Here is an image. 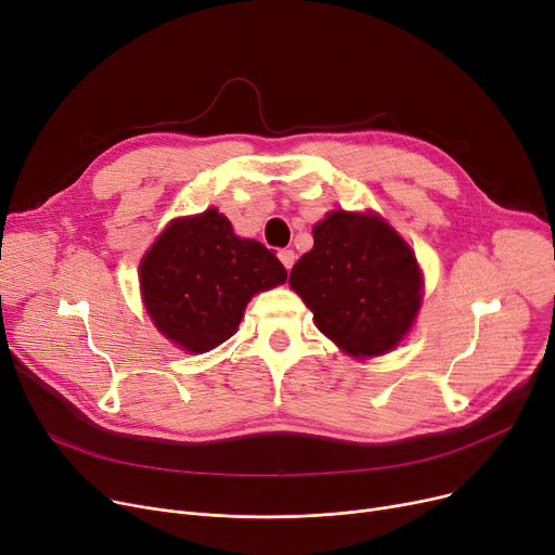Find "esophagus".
<instances>
[{
	"mask_svg": "<svg viewBox=\"0 0 555 555\" xmlns=\"http://www.w3.org/2000/svg\"><path fill=\"white\" fill-rule=\"evenodd\" d=\"M295 258H297V256H295L293 249H281V251H279V260L283 262L285 270H289V268L295 266Z\"/></svg>",
	"mask_w": 555,
	"mask_h": 555,
	"instance_id": "34e87169",
	"label": "esophagus"
}]
</instances>
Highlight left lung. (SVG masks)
I'll return each instance as SVG.
<instances>
[{"label": "left lung", "mask_w": 555, "mask_h": 555, "mask_svg": "<svg viewBox=\"0 0 555 555\" xmlns=\"http://www.w3.org/2000/svg\"><path fill=\"white\" fill-rule=\"evenodd\" d=\"M312 238L289 285L312 310L317 328L356 358L391 351L421 306L412 249L385 220L346 211L328 214Z\"/></svg>", "instance_id": "8db88e82"}]
</instances>
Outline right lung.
I'll list each match as a JSON object with an SVG mask.
<instances>
[{"instance_id": "add662e5", "label": "right lung", "mask_w": 555, "mask_h": 555, "mask_svg": "<svg viewBox=\"0 0 555 555\" xmlns=\"http://www.w3.org/2000/svg\"><path fill=\"white\" fill-rule=\"evenodd\" d=\"M285 279L274 251L238 238L216 209L170 222L139 268L155 326L191 353L229 339L251 295Z\"/></svg>"}]
</instances>
